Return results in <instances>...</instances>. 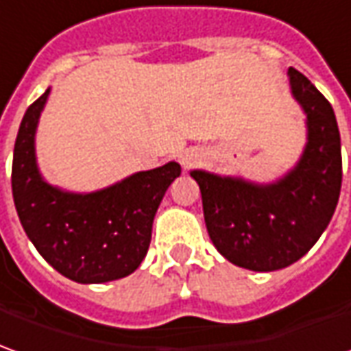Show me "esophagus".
Returning <instances> with one entry per match:
<instances>
[{"instance_id":"34e87169","label":"esophagus","mask_w":351,"mask_h":351,"mask_svg":"<svg viewBox=\"0 0 351 351\" xmlns=\"http://www.w3.org/2000/svg\"><path fill=\"white\" fill-rule=\"evenodd\" d=\"M197 163H199V154L195 149H186V152L180 154V165H182V169H192Z\"/></svg>"}]
</instances>
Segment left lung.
<instances>
[{
  "mask_svg": "<svg viewBox=\"0 0 351 351\" xmlns=\"http://www.w3.org/2000/svg\"><path fill=\"white\" fill-rule=\"evenodd\" d=\"M294 99L307 121V144L294 169L271 184L192 171L211 242L230 263L269 273L295 263L335 215L342 186L340 132L332 106L294 66Z\"/></svg>",
  "mask_w": 351,
  "mask_h": 351,
  "instance_id": "obj_1",
  "label": "left lung"
}]
</instances>
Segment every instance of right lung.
<instances>
[{"mask_svg":"<svg viewBox=\"0 0 351 351\" xmlns=\"http://www.w3.org/2000/svg\"><path fill=\"white\" fill-rule=\"evenodd\" d=\"M49 88L26 109L13 152V199L26 236L61 275L101 285L134 273L147 254L152 225L167 188L180 175L169 161L90 194L45 182L36 163V128Z\"/></svg>","mask_w":351,"mask_h":351,"instance_id":"add662e5","label":"right lung"}]
</instances>
